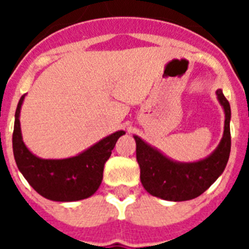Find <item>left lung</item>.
<instances>
[{"mask_svg":"<svg viewBox=\"0 0 249 249\" xmlns=\"http://www.w3.org/2000/svg\"><path fill=\"white\" fill-rule=\"evenodd\" d=\"M215 93L226 116L223 137L218 147L204 160L188 163L176 162L138 136H133L141 182L149 195L166 201H190L208 190L223 173L231 152V106L222 89H217Z\"/></svg>","mask_w":249,"mask_h":249,"instance_id":"obj_1","label":"left lung"}]
</instances>
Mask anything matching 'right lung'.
Instances as JSON below:
<instances>
[{"label": "right lung", "mask_w": 249, "mask_h": 249, "mask_svg": "<svg viewBox=\"0 0 249 249\" xmlns=\"http://www.w3.org/2000/svg\"><path fill=\"white\" fill-rule=\"evenodd\" d=\"M25 94L17 105L12 136L13 156L19 172L37 193L51 201L73 202L91 197L102 182L103 167L116 142L126 132H114L74 157L43 160L22 141L19 112Z\"/></svg>", "instance_id": "1"}]
</instances>
